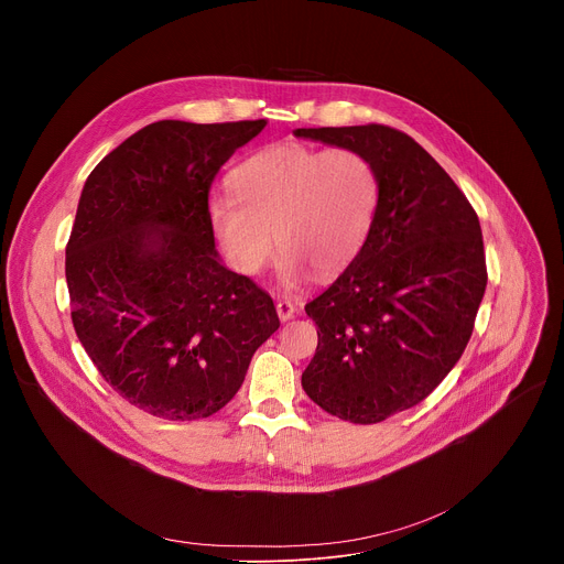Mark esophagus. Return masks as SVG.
<instances>
[{"instance_id": "obj_1", "label": "esophagus", "mask_w": 564, "mask_h": 564, "mask_svg": "<svg viewBox=\"0 0 564 564\" xmlns=\"http://www.w3.org/2000/svg\"><path fill=\"white\" fill-rule=\"evenodd\" d=\"M276 314L281 321H290L296 314V305L292 301H279L276 303Z\"/></svg>"}]
</instances>
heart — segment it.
<instances>
[{
    "instance_id": "b5f03b06",
    "label": "heart",
    "mask_w": 564,
    "mask_h": 564,
    "mask_svg": "<svg viewBox=\"0 0 564 564\" xmlns=\"http://www.w3.org/2000/svg\"><path fill=\"white\" fill-rule=\"evenodd\" d=\"M229 181L234 196H214L207 212L227 261L243 276L265 270L274 240L288 285L310 270L330 276L361 252L377 216L379 176L355 149L272 144Z\"/></svg>"
}]
</instances>
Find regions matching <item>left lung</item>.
<instances>
[{"label":"left lung","instance_id":"left-lung-1","mask_svg":"<svg viewBox=\"0 0 564 564\" xmlns=\"http://www.w3.org/2000/svg\"><path fill=\"white\" fill-rule=\"evenodd\" d=\"M361 151L379 176V205L361 252L305 305L316 352L301 375L326 413L377 424L417 406L459 361L487 290L475 209L404 131L386 124L296 129Z\"/></svg>","mask_w":564,"mask_h":564}]
</instances>
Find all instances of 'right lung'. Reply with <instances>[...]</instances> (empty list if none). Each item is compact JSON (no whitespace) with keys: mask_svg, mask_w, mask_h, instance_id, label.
<instances>
[{"mask_svg":"<svg viewBox=\"0 0 564 564\" xmlns=\"http://www.w3.org/2000/svg\"><path fill=\"white\" fill-rule=\"evenodd\" d=\"M265 120H160L105 155L66 243L73 328L113 390L170 422L218 413L279 330L272 296L214 248L209 187Z\"/></svg>","mask_w":564,"mask_h":564,"instance_id":"add662e5","label":"right lung"}]
</instances>
